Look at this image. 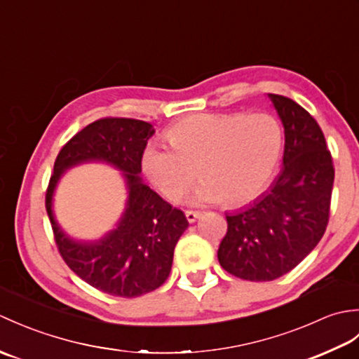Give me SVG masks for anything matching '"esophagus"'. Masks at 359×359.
Masks as SVG:
<instances>
[{
    "instance_id": "34e87169",
    "label": "esophagus",
    "mask_w": 359,
    "mask_h": 359,
    "mask_svg": "<svg viewBox=\"0 0 359 359\" xmlns=\"http://www.w3.org/2000/svg\"><path fill=\"white\" fill-rule=\"evenodd\" d=\"M185 216H187L188 222L193 224V222H196L197 219L201 217V212L199 211H185Z\"/></svg>"
}]
</instances>
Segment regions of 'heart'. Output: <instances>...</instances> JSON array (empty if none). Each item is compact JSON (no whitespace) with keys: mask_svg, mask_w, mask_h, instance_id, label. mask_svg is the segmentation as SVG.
Returning <instances> with one entry per match:
<instances>
[{"mask_svg":"<svg viewBox=\"0 0 359 359\" xmlns=\"http://www.w3.org/2000/svg\"><path fill=\"white\" fill-rule=\"evenodd\" d=\"M165 139L171 148L148 143L140 165L170 202L182 199L196 174L203 182L191 196L194 203L253 202L270 187L284 149L279 120L266 112L194 114L174 123Z\"/></svg>","mask_w":359,"mask_h":359,"instance_id":"obj_1","label":"heart"}]
</instances>
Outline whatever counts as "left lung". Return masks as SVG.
I'll use <instances>...</instances> for the list:
<instances>
[{
  "mask_svg": "<svg viewBox=\"0 0 359 359\" xmlns=\"http://www.w3.org/2000/svg\"><path fill=\"white\" fill-rule=\"evenodd\" d=\"M284 125L282 170L247 208L226 215L217 250L222 269L245 280H273L293 270L325 233L334 170L316 120L284 95L269 94Z\"/></svg>",
  "mask_w": 359,
  "mask_h": 359,
  "instance_id": "obj_1",
  "label": "left lung"
}]
</instances>
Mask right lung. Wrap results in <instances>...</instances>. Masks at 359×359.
<instances>
[{
	"mask_svg": "<svg viewBox=\"0 0 359 359\" xmlns=\"http://www.w3.org/2000/svg\"><path fill=\"white\" fill-rule=\"evenodd\" d=\"M151 123L134 118H100L83 128L58 152L46 191V211L60 255L89 285L120 297H137L158 288L170 276L175 243L188 228L184 212L143 184L142 152L154 134ZM88 161L121 170L128 197L116 228L97 241H77L57 225L53 193L62 174Z\"/></svg>",
	"mask_w": 359,
	"mask_h": 359,
	"instance_id": "1",
	"label": "right lung"
}]
</instances>
